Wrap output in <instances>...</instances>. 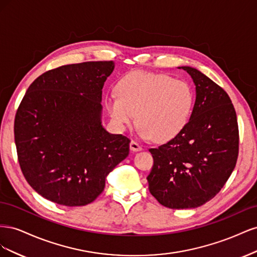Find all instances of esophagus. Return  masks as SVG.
<instances>
[{
  "mask_svg": "<svg viewBox=\"0 0 257 257\" xmlns=\"http://www.w3.org/2000/svg\"><path fill=\"white\" fill-rule=\"evenodd\" d=\"M130 149H131L132 151L137 152V151L143 150V147H142L141 145H139L138 143H136V142H134V141H132L131 144H130Z\"/></svg>",
  "mask_w": 257,
  "mask_h": 257,
  "instance_id": "obj_1",
  "label": "esophagus"
}]
</instances>
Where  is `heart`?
Segmentation results:
<instances>
[{
    "mask_svg": "<svg viewBox=\"0 0 257 257\" xmlns=\"http://www.w3.org/2000/svg\"><path fill=\"white\" fill-rule=\"evenodd\" d=\"M194 93L190 84L164 74L131 73L116 84V94L105 98L114 126L124 130L137 114L144 138L164 143L185 127L191 115Z\"/></svg>",
    "mask_w": 257,
    "mask_h": 257,
    "instance_id": "1",
    "label": "heart"
}]
</instances>
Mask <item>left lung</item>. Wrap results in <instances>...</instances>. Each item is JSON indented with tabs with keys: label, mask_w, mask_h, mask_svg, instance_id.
<instances>
[{
	"label": "left lung",
	"mask_w": 257,
	"mask_h": 257,
	"mask_svg": "<svg viewBox=\"0 0 257 257\" xmlns=\"http://www.w3.org/2000/svg\"><path fill=\"white\" fill-rule=\"evenodd\" d=\"M179 68L195 84V104L180 134L149 149L154 163L147 180L161 205L190 209L212 199L228 180L237 163L239 131L227 93L198 69Z\"/></svg>",
	"instance_id": "left-lung-1"
}]
</instances>
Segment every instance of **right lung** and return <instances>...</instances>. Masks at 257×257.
Masks as SVG:
<instances>
[{
    "instance_id": "obj_1",
    "label": "right lung",
    "mask_w": 257,
    "mask_h": 257,
    "mask_svg": "<svg viewBox=\"0 0 257 257\" xmlns=\"http://www.w3.org/2000/svg\"><path fill=\"white\" fill-rule=\"evenodd\" d=\"M112 61L63 65L31 83L15 118L22 174L53 203L79 207L104 191L106 177L125 159L131 141L102 125V89Z\"/></svg>"
}]
</instances>
